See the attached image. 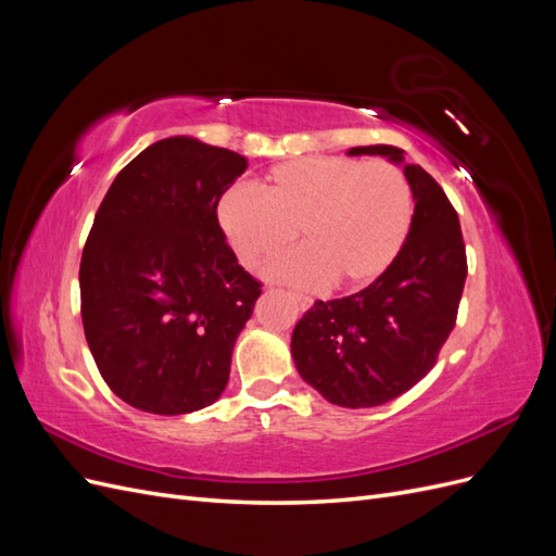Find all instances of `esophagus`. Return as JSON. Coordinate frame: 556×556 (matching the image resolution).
Here are the masks:
<instances>
[{
    "instance_id": "obj_1",
    "label": "esophagus",
    "mask_w": 556,
    "mask_h": 556,
    "mask_svg": "<svg viewBox=\"0 0 556 556\" xmlns=\"http://www.w3.org/2000/svg\"><path fill=\"white\" fill-rule=\"evenodd\" d=\"M292 299H294V304L301 308V311H308L311 308V304H313V301L308 299V296H304V294H299V292H292L290 294Z\"/></svg>"
}]
</instances>
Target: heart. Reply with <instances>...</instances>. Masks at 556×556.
Returning <instances> with one entry per match:
<instances>
[{
    "label": "heart",
    "instance_id": "b5f03b06",
    "mask_svg": "<svg viewBox=\"0 0 556 556\" xmlns=\"http://www.w3.org/2000/svg\"><path fill=\"white\" fill-rule=\"evenodd\" d=\"M229 245L248 268L304 248L271 266V276L315 288L357 290L387 271L413 223V192L394 164L304 157L274 166L257 194L233 188L217 206Z\"/></svg>",
    "mask_w": 556,
    "mask_h": 556
}]
</instances>
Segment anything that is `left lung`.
<instances>
[{
    "label": "left lung",
    "instance_id": "8db88e82",
    "mask_svg": "<svg viewBox=\"0 0 556 556\" xmlns=\"http://www.w3.org/2000/svg\"><path fill=\"white\" fill-rule=\"evenodd\" d=\"M348 155L403 164L396 146H359ZM403 174L415 213L396 260L362 292L315 301L292 333L301 378L343 408H374L408 392L457 323L468 271L457 211L422 166L403 164Z\"/></svg>",
    "mask_w": 556,
    "mask_h": 556
}]
</instances>
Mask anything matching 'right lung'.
<instances>
[{
    "mask_svg": "<svg viewBox=\"0 0 556 556\" xmlns=\"http://www.w3.org/2000/svg\"><path fill=\"white\" fill-rule=\"evenodd\" d=\"M248 169L233 150L172 137L115 176L80 257V317L104 382L129 406L182 415L211 406L262 294L217 223Z\"/></svg>",
    "mask_w": 556,
    "mask_h": 556,
    "instance_id": "add662e5",
    "label": "right lung"
}]
</instances>
